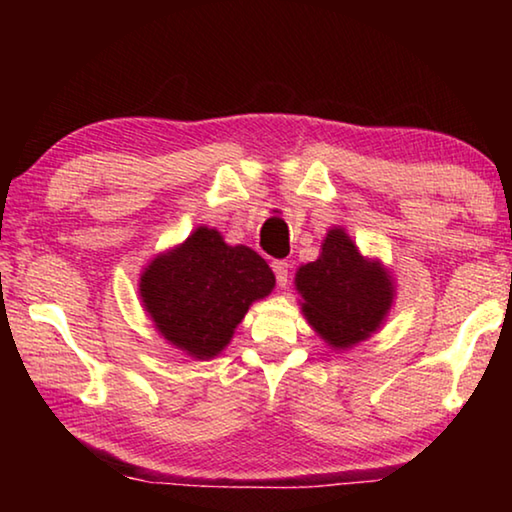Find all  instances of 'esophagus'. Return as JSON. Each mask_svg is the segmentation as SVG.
<instances>
[{
    "mask_svg": "<svg viewBox=\"0 0 512 512\" xmlns=\"http://www.w3.org/2000/svg\"><path fill=\"white\" fill-rule=\"evenodd\" d=\"M271 266H273V273H275L277 284H280V287H287V282H289V264L284 262V259H275Z\"/></svg>",
    "mask_w": 512,
    "mask_h": 512,
    "instance_id": "1",
    "label": "esophagus"
}]
</instances>
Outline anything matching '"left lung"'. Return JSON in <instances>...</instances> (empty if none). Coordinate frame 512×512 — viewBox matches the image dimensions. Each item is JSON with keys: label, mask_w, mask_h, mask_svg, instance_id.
<instances>
[{"label": "left lung", "mask_w": 512, "mask_h": 512, "mask_svg": "<svg viewBox=\"0 0 512 512\" xmlns=\"http://www.w3.org/2000/svg\"><path fill=\"white\" fill-rule=\"evenodd\" d=\"M320 257L298 268L296 289L307 323L336 350L368 339L384 323L395 287L379 259L359 253L343 228H332Z\"/></svg>", "instance_id": "left-lung-1"}]
</instances>
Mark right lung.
<instances>
[{
  "label": "right lung",
  "instance_id": "1",
  "mask_svg": "<svg viewBox=\"0 0 512 512\" xmlns=\"http://www.w3.org/2000/svg\"><path fill=\"white\" fill-rule=\"evenodd\" d=\"M273 287V271L253 248L228 246L221 232L201 225L151 259L140 277V298L171 345L194 359H212L230 343L248 307Z\"/></svg>",
  "mask_w": 512,
  "mask_h": 512
}]
</instances>
